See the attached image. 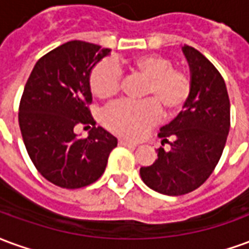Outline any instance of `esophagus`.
<instances>
[{"label":"esophagus","instance_id":"1","mask_svg":"<svg viewBox=\"0 0 249 249\" xmlns=\"http://www.w3.org/2000/svg\"><path fill=\"white\" fill-rule=\"evenodd\" d=\"M119 145L129 146V148H136V146H137V144H136V142H132V141H128V140H119Z\"/></svg>","mask_w":249,"mask_h":249}]
</instances>
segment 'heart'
I'll use <instances>...</instances> for the list:
<instances>
[{"label":"heart","instance_id":"heart-1","mask_svg":"<svg viewBox=\"0 0 249 249\" xmlns=\"http://www.w3.org/2000/svg\"><path fill=\"white\" fill-rule=\"evenodd\" d=\"M130 71L146 80L141 101H120L105 109L103 123L114 135L140 139L161 117L178 116L192 96L193 81L185 68H176L169 57L160 53H144L126 60ZM89 87L98 100H110L121 89V71L110 60L93 66Z\"/></svg>","mask_w":249,"mask_h":249}]
</instances>
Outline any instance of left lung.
<instances>
[{
	"label": "left lung",
	"instance_id": "8db88e82",
	"mask_svg": "<svg viewBox=\"0 0 249 249\" xmlns=\"http://www.w3.org/2000/svg\"><path fill=\"white\" fill-rule=\"evenodd\" d=\"M192 74V96L185 108L164 125L159 137L171 149H157V160L141 167L148 187L162 195L181 196L197 189L213 172L231 126V105L224 78L207 57L185 45Z\"/></svg>",
	"mask_w": 249,
	"mask_h": 249
}]
</instances>
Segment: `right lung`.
<instances>
[{
	"instance_id": "obj_1",
	"label": "right lung",
	"mask_w": 249,
	"mask_h": 249,
	"mask_svg": "<svg viewBox=\"0 0 249 249\" xmlns=\"http://www.w3.org/2000/svg\"><path fill=\"white\" fill-rule=\"evenodd\" d=\"M110 53L85 41H69L37 61L19 101L18 123L30 160L57 187L77 189L97 181L117 139L96 126L89 74ZM91 128L77 139L74 128Z\"/></svg>"
}]
</instances>
